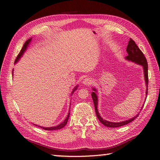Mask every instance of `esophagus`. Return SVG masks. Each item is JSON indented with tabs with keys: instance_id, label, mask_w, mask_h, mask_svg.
<instances>
[{
	"instance_id": "1",
	"label": "esophagus",
	"mask_w": 160,
	"mask_h": 160,
	"mask_svg": "<svg viewBox=\"0 0 160 160\" xmlns=\"http://www.w3.org/2000/svg\"><path fill=\"white\" fill-rule=\"evenodd\" d=\"M92 83V80L90 78H85L83 80V84L85 85H90Z\"/></svg>"
}]
</instances>
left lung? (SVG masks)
I'll list each match as a JSON object with an SVG mask.
<instances>
[{
  "label": "left lung",
  "instance_id": "8db88e82",
  "mask_svg": "<svg viewBox=\"0 0 160 160\" xmlns=\"http://www.w3.org/2000/svg\"><path fill=\"white\" fill-rule=\"evenodd\" d=\"M126 51L128 52V55L125 57V59H127L128 61H129L133 62H135V63L140 65L143 67L144 77H145V82H146V87H147L146 91V93L147 95H148V62L146 60V58L145 57L142 51L139 49V48L138 47V45L136 44H135V42H134L133 40L132 39V38H130V40L129 41ZM93 92H92L91 97H92V99H93V101L95 113H96L97 116H98V118L99 120V122L102 124H103L105 126H107L109 128H113L123 126V125L128 124L130 122H133V121L135 118H137L138 116L139 115V114H138L133 118H131L126 121H124V122H109V121L103 119L100 116L98 109V96H97V93H97L96 89L93 88ZM143 107L142 108V109Z\"/></svg>",
  "mask_w": 160,
  "mask_h": 160
}]
</instances>
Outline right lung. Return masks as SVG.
I'll use <instances>...</instances> for the list:
<instances>
[{
	"label": "right lung",
	"mask_w": 160,
	"mask_h": 160,
	"mask_svg": "<svg viewBox=\"0 0 160 160\" xmlns=\"http://www.w3.org/2000/svg\"><path fill=\"white\" fill-rule=\"evenodd\" d=\"M31 40H32V38H29V39H28V40L25 42V44H24V45H23V47H22V49L21 50L20 52H19V54L18 55V56L17 57V59H16L15 61H14V63H16V62H18V61L19 60V59H20V58L22 57V55H23V53L25 52V51L27 50V47H28V45H29V43L31 42ZM12 75H13V70H12ZM77 88H78V85H77L75 87V88L73 89V90H72L71 95H72V93H73V92H74L76 89H77ZM69 115H70V110H69V111L68 115H67V118H66V119L64 120V122H62L61 124L57 125V126H55V127L45 128V127H41V126H39V125H37V126L39 127V128H42V129H44L45 130H49H49H51H51L60 129H61V128H64V127L65 126V125L67 124V122H68V119H69Z\"/></svg>",
	"instance_id": "add662e5"
}]
</instances>
